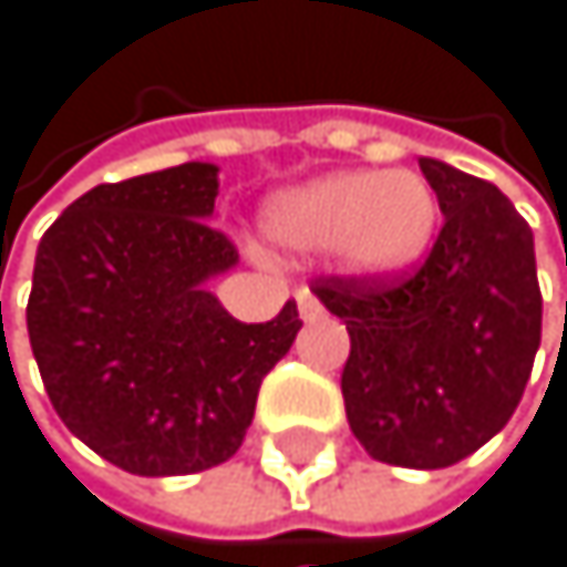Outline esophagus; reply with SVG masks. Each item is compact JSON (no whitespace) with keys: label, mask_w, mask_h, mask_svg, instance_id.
<instances>
[{"label":"esophagus","mask_w":567,"mask_h":567,"mask_svg":"<svg viewBox=\"0 0 567 567\" xmlns=\"http://www.w3.org/2000/svg\"><path fill=\"white\" fill-rule=\"evenodd\" d=\"M296 302H299V316H302L306 322H316V319L322 316V302L316 299V292L299 289V292H296Z\"/></svg>","instance_id":"1"}]
</instances>
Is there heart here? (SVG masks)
I'll list each match as a JSON object with an SVG mask.
<instances>
[{
	"label": "heart",
	"mask_w": 567,
	"mask_h": 567,
	"mask_svg": "<svg viewBox=\"0 0 567 567\" xmlns=\"http://www.w3.org/2000/svg\"><path fill=\"white\" fill-rule=\"evenodd\" d=\"M439 204L415 173H333L275 197L268 237L286 251L337 248L357 271H398L432 245Z\"/></svg>",
	"instance_id": "heart-1"
}]
</instances>
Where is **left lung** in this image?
<instances>
[{"label": "left lung", "mask_w": 567, "mask_h": 567, "mask_svg": "<svg viewBox=\"0 0 567 567\" xmlns=\"http://www.w3.org/2000/svg\"><path fill=\"white\" fill-rule=\"evenodd\" d=\"M442 230L422 265L322 275L312 292L347 322L343 404L378 463L445 470L511 422L540 347L534 234L493 183L419 159Z\"/></svg>", "instance_id": "8db88e82"}]
</instances>
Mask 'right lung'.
I'll list each match as a JSON object with an SVG mask.
<instances>
[{"label":"right lung","mask_w":567,"mask_h":567,"mask_svg":"<svg viewBox=\"0 0 567 567\" xmlns=\"http://www.w3.org/2000/svg\"><path fill=\"white\" fill-rule=\"evenodd\" d=\"M217 166L101 183L37 248L30 347L50 404L87 449L135 476L204 473L241 449L258 388L299 309L234 319L204 281L237 261L210 224Z\"/></svg>","instance_id":"obj_1"}]
</instances>
